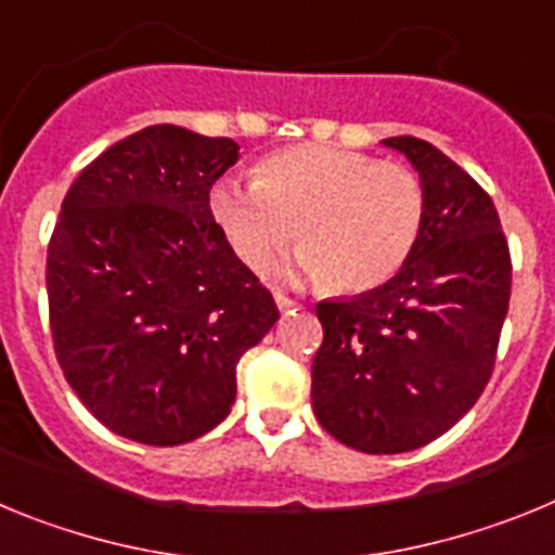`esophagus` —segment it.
<instances>
[{
  "mask_svg": "<svg viewBox=\"0 0 555 555\" xmlns=\"http://www.w3.org/2000/svg\"><path fill=\"white\" fill-rule=\"evenodd\" d=\"M274 302H278V308H281V311H294V308L300 306V302L292 300V297H286V294H281V292H274Z\"/></svg>",
  "mask_w": 555,
  "mask_h": 555,
  "instance_id": "34e87169",
  "label": "esophagus"
}]
</instances>
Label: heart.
I'll use <instances>...</instances> for the list:
<instances>
[{
    "mask_svg": "<svg viewBox=\"0 0 555 555\" xmlns=\"http://www.w3.org/2000/svg\"><path fill=\"white\" fill-rule=\"evenodd\" d=\"M425 205L414 169L325 144L274 150L255 180L228 175L210 189V217L244 267H272L297 230V272L336 294L389 283L420 244Z\"/></svg>",
    "mask_w": 555,
    "mask_h": 555,
    "instance_id": "obj_1",
    "label": "heart"
}]
</instances>
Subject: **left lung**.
Listing matches in <instances>:
<instances>
[{"label": "left lung", "mask_w": 555, "mask_h": 555, "mask_svg": "<svg viewBox=\"0 0 555 555\" xmlns=\"http://www.w3.org/2000/svg\"><path fill=\"white\" fill-rule=\"evenodd\" d=\"M425 185V228L384 286L317 306L311 403L361 453H409L453 428L487 389L512 297V255L492 197L414 135L386 139Z\"/></svg>", "instance_id": "obj_1"}]
</instances>
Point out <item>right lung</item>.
I'll return each instance as SVG.
<instances>
[{
    "label": "right lung",
    "instance_id": "add662e5",
    "mask_svg": "<svg viewBox=\"0 0 555 555\" xmlns=\"http://www.w3.org/2000/svg\"><path fill=\"white\" fill-rule=\"evenodd\" d=\"M238 144L152 125L72 183L47 255L68 386L113 434L171 448L217 428L235 364L281 311L210 217Z\"/></svg>",
    "mask_w": 555,
    "mask_h": 555
}]
</instances>
